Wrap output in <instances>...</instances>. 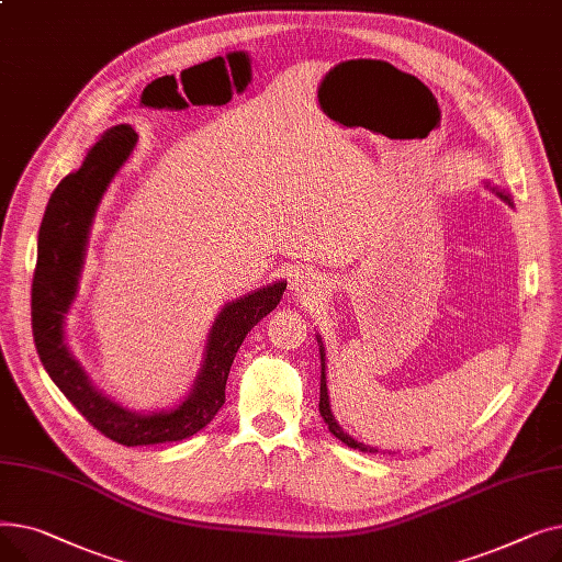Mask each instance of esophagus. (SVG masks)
Listing matches in <instances>:
<instances>
[{"label":"esophagus","instance_id":"1","mask_svg":"<svg viewBox=\"0 0 562 562\" xmlns=\"http://www.w3.org/2000/svg\"><path fill=\"white\" fill-rule=\"evenodd\" d=\"M323 289H326V280L318 278L312 271H299L296 276L291 278V291L296 293L299 299H312V296H316V293H321Z\"/></svg>","mask_w":562,"mask_h":562}]
</instances>
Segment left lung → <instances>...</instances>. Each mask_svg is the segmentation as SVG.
I'll return each instance as SVG.
<instances>
[{
    "label": "left lung",
    "mask_w": 562,
    "mask_h": 562,
    "mask_svg": "<svg viewBox=\"0 0 562 562\" xmlns=\"http://www.w3.org/2000/svg\"><path fill=\"white\" fill-rule=\"evenodd\" d=\"M485 187H487L492 193H496L501 200L508 202V204L513 206L510 193H506L504 189H498V187H494V184H490V182H485ZM316 341L321 344V346H318V352H321V401H318V412H321L323 422L328 424V430H330L337 439H341L346 447L358 449V451H362V453H378V449L367 447V445H362V441H358V439H352V437H350L348 432H344V428L337 424V419H335V415H333V409H330V396H328V385H326V382H328V380H326V348H323L321 335H316Z\"/></svg>",
    "instance_id": "obj_1"
}]
</instances>
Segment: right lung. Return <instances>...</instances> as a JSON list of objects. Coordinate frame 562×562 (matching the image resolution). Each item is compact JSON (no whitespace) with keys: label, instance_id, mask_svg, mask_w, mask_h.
<instances>
[{"label":"right lung","instance_id":"1","mask_svg":"<svg viewBox=\"0 0 562 562\" xmlns=\"http://www.w3.org/2000/svg\"><path fill=\"white\" fill-rule=\"evenodd\" d=\"M136 138L132 125L106 130L81 166L58 182L41 223L32 286V328L45 371L88 424L123 447L180 441L210 424L225 403L236 350L257 323L278 307L286 289V280H276L223 305L206 337L193 387L177 407L134 412L102 394L66 344V314L77 299L95 212L115 172L130 159Z\"/></svg>","mask_w":562,"mask_h":562}]
</instances>
